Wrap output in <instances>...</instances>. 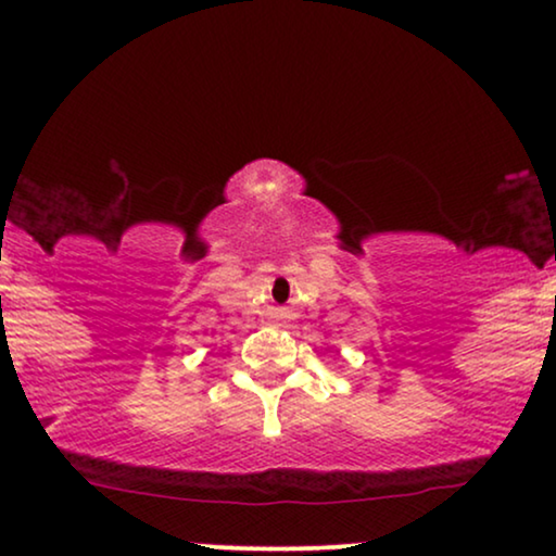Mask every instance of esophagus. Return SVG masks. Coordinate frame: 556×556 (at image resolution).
<instances>
[{
    "instance_id": "34e87169",
    "label": "esophagus",
    "mask_w": 556,
    "mask_h": 556,
    "mask_svg": "<svg viewBox=\"0 0 556 556\" xmlns=\"http://www.w3.org/2000/svg\"><path fill=\"white\" fill-rule=\"evenodd\" d=\"M277 314H279V318H285V311H277Z\"/></svg>"
}]
</instances>
